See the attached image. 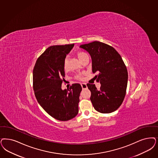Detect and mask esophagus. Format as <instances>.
<instances>
[{
  "label": "esophagus",
  "mask_w": 158,
  "mask_h": 158,
  "mask_svg": "<svg viewBox=\"0 0 158 158\" xmlns=\"http://www.w3.org/2000/svg\"><path fill=\"white\" fill-rule=\"evenodd\" d=\"M81 86H82V89H87V86L86 83H81Z\"/></svg>",
  "instance_id": "obj_1"
}]
</instances>
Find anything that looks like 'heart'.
Returning a JSON list of instances; mask_svg holds the SVG:
<instances>
[{
    "mask_svg": "<svg viewBox=\"0 0 158 158\" xmlns=\"http://www.w3.org/2000/svg\"><path fill=\"white\" fill-rule=\"evenodd\" d=\"M88 56V55H87L86 52H85L79 51V52H78L77 53V58H79V60H80L81 62H82L83 60L86 56ZM63 67H64V69L65 71H68V60L67 58L65 59L64 61ZM82 75H82V73H80V74L77 75L76 76V77L77 79L81 80V79H83Z\"/></svg>",
    "mask_w": 158,
    "mask_h": 158,
    "instance_id": "1",
    "label": "heart"
}]
</instances>
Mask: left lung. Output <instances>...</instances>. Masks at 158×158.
Segmentation results:
<instances>
[{"label": "left lung", "mask_w": 158, "mask_h": 158, "mask_svg": "<svg viewBox=\"0 0 158 158\" xmlns=\"http://www.w3.org/2000/svg\"><path fill=\"white\" fill-rule=\"evenodd\" d=\"M80 48L90 55L93 73L101 86L87 83L90 100L94 109L101 113H110L119 108L125 98L128 72L124 61L115 49L99 41L83 44Z\"/></svg>", "instance_id": "obj_1"}]
</instances>
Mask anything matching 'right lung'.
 <instances>
[{"label": "right lung", "instance_id": "1", "mask_svg": "<svg viewBox=\"0 0 158 158\" xmlns=\"http://www.w3.org/2000/svg\"><path fill=\"white\" fill-rule=\"evenodd\" d=\"M73 46V44L49 47L40 56L33 69V89L38 103L60 121L71 120L79 111L81 85L73 84L67 90L61 88L65 77L64 61Z\"/></svg>", "mask_w": 158, "mask_h": 158}]
</instances>
